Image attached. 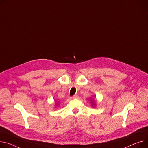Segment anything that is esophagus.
<instances>
[{
    "label": "esophagus",
    "mask_w": 148,
    "mask_h": 148,
    "mask_svg": "<svg viewBox=\"0 0 148 148\" xmlns=\"http://www.w3.org/2000/svg\"><path fill=\"white\" fill-rule=\"evenodd\" d=\"M72 99H78V96H77V95H74V96H73L72 97Z\"/></svg>",
    "instance_id": "1"
}]
</instances>
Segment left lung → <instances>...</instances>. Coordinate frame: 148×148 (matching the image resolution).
<instances>
[{
    "mask_svg": "<svg viewBox=\"0 0 148 148\" xmlns=\"http://www.w3.org/2000/svg\"><path fill=\"white\" fill-rule=\"evenodd\" d=\"M92 104L93 105V106H95V104H94V103L92 101Z\"/></svg>",
    "mask_w": 148,
    "mask_h": 148,
    "instance_id": "1",
    "label": "left lung"
}]
</instances>
